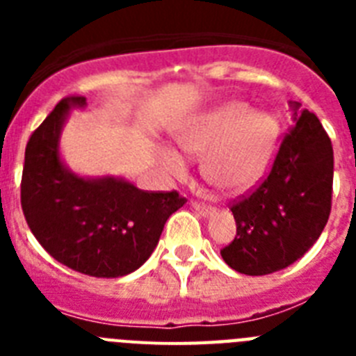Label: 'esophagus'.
I'll return each mask as SVG.
<instances>
[{
    "label": "esophagus",
    "instance_id": "esophagus-1",
    "mask_svg": "<svg viewBox=\"0 0 356 356\" xmlns=\"http://www.w3.org/2000/svg\"><path fill=\"white\" fill-rule=\"evenodd\" d=\"M193 209L196 210V212L200 213V216H203V217H209L210 213L213 212L212 207H207V205H203V203H196V201H193Z\"/></svg>",
    "mask_w": 356,
    "mask_h": 356
}]
</instances>
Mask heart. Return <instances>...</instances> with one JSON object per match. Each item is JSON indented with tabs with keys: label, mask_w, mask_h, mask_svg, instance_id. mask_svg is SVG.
<instances>
[{
	"label": "heart",
	"mask_w": 356,
	"mask_h": 356,
	"mask_svg": "<svg viewBox=\"0 0 356 356\" xmlns=\"http://www.w3.org/2000/svg\"><path fill=\"white\" fill-rule=\"evenodd\" d=\"M280 121L266 110L238 99L217 103L176 128L175 140L184 153L201 159L205 180L225 193L248 191L260 180L275 155ZM160 168L171 178L187 175V162L169 146L156 147Z\"/></svg>",
	"instance_id": "b5f03b06"
}]
</instances>
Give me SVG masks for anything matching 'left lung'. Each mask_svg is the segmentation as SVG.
Segmentation results:
<instances>
[{
  "label": "left lung",
  "mask_w": 356,
  "mask_h": 356,
  "mask_svg": "<svg viewBox=\"0 0 356 356\" xmlns=\"http://www.w3.org/2000/svg\"><path fill=\"white\" fill-rule=\"evenodd\" d=\"M294 128L273 169L251 196L232 207L237 235L221 257L241 275L264 276L301 259L332 209V140L316 114L291 102Z\"/></svg>",
  "instance_id": "1"
}]
</instances>
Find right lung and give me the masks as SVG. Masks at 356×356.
Instances as JSON below:
<instances>
[{
	"mask_svg": "<svg viewBox=\"0 0 356 356\" xmlns=\"http://www.w3.org/2000/svg\"><path fill=\"white\" fill-rule=\"evenodd\" d=\"M69 96L31 134L24 151L21 205L31 234L56 262L96 278L137 271L155 251L165 221L185 205L178 193H144L119 176H81L62 159Z\"/></svg>",
	"mask_w": 356,
	"mask_h": 356,
	"instance_id": "obj_1",
	"label": "right lung"
}]
</instances>
